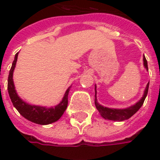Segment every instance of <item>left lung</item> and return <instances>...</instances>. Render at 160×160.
<instances>
[{"label": "left lung", "instance_id": "1", "mask_svg": "<svg viewBox=\"0 0 160 160\" xmlns=\"http://www.w3.org/2000/svg\"><path fill=\"white\" fill-rule=\"evenodd\" d=\"M143 64L146 69L148 71V62L145 56H143ZM148 87H149V82L146 87V89L144 91V94L140 100L137 103H135L134 105H131L129 107L125 108V109H114V108H108L104 107L100 104H98L97 100V91H96V85H95V106L97 108L98 112L100 113L101 117L104 119L111 121H116V122H122V121L128 120V118H130L134 114H135L140 108L142 106V104L144 103L145 98L147 97L148 92Z\"/></svg>", "mask_w": 160, "mask_h": 160}]
</instances>
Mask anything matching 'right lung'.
<instances>
[{
    "label": "right lung",
    "mask_w": 160,
    "mask_h": 160,
    "mask_svg": "<svg viewBox=\"0 0 160 160\" xmlns=\"http://www.w3.org/2000/svg\"><path fill=\"white\" fill-rule=\"evenodd\" d=\"M18 54L19 53H17L14 56V60L12 62V68L9 71L8 80V91L9 97L11 98L13 106L16 108V110L19 111V114L22 117L34 123L47 125V124H50L58 121L63 115L64 111H66L67 106H68V92H69L71 87H68V90L66 91L62 100L55 107H44V106H39V105H33V104H29L28 103L25 102L17 94L14 83H13V79H12V74H13V70L15 68Z\"/></svg>",
    "instance_id": "1"
}]
</instances>
